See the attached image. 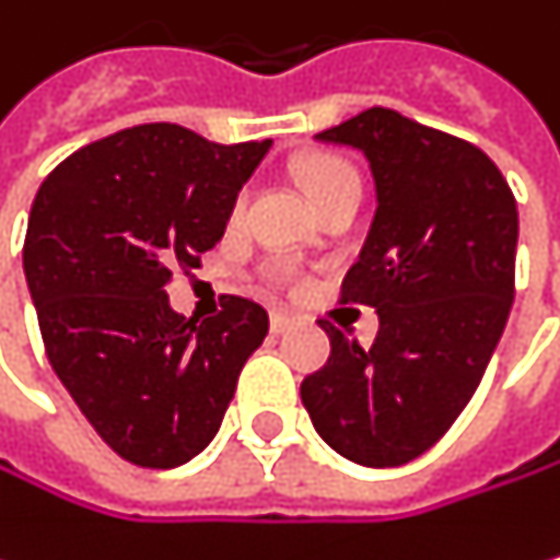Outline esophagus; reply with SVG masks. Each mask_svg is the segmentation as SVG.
<instances>
[{
  "instance_id": "1",
  "label": "esophagus",
  "mask_w": 560,
  "mask_h": 560,
  "mask_svg": "<svg viewBox=\"0 0 560 560\" xmlns=\"http://www.w3.org/2000/svg\"><path fill=\"white\" fill-rule=\"evenodd\" d=\"M292 322H295V318H292L289 312H275V315H271V331H275V335H285V331L292 328Z\"/></svg>"
}]
</instances>
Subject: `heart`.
Here are the masks:
<instances>
[{
    "label": "heart",
    "mask_w": 560,
    "mask_h": 560,
    "mask_svg": "<svg viewBox=\"0 0 560 560\" xmlns=\"http://www.w3.org/2000/svg\"><path fill=\"white\" fill-rule=\"evenodd\" d=\"M299 182L305 188V195L312 198V206L318 209L325 198H331L335 191L348 188V185H358V172L351 168V162L338 159V155H312L299 165ZM245 212V191L232 202V219H238Z\"/></svg>",
    "instance_id": "b5f03b06"
}]
</instances>
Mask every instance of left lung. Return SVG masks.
<instances>
[{"label": "left lung", "mask_w": 560, "mask_h": 560, "mask_svg": "<svg viewBox=\"0 0 560 560\" xmlns=\"http://www.w3.org/2000/svg\"><path fill=\"white\" fill-rule=\"evenodd\" d=\"M365 152L375 222L341 282V302L378 312L372 348L331 338L302 382L315 431L348 462L395 468L424 455L471 401L514 302L517 206L471 142L365 108L318 132Z\"/></svg>", "instance_id": "8db88e82"}]
</instances>
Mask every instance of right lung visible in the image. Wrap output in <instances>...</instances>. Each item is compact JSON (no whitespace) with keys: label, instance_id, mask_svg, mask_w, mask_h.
<instances>
[{"label":"right lung","instance_id":"1","mask_svg":"<svg viewBox=\"0 0 560 560\" xmlns=\"http://www.w3.org/2000/svg\"><path fill=\"white\" fill-rule=\"evenodd\" d=\"M149 122L82 145L38 185L22 268L49 365L98 431L139 468L202 452L235 395L268 312L225 295L198 325L172 312V271L202 261L268 152Z\"/></svg>","mask_w":560,"mask_h":560}]
</instances>
